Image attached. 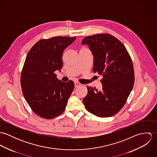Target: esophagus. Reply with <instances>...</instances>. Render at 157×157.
Returning <instances> with one entry per match:
<instances>
[{
	"mask_svg": "<svg viewBox=\"0 0 157 157\" xmlns=\"http://www.w3.org/2000/svg\"><path fill=\"white\" fill-rule=\"evenodd\" d=\"M74 83H75V88H77V87L81 86V85H82L81 83H80L78 82H75Z\"/></svg>",
	"mask_w": 157,
	"mask_h": 157,
	"instance_id": "1",
	"label": "esophagus"
}]
</instances>
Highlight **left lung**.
I'll use <instances>...</instances> for the list:
<instances>
[{
  "label": "left lung",
  "mask_w": 157,
  "mask_h": 157,
  "mask_svg": "<svg viewBox=\"0 0 157 157\" xmlns=\"http://www.w3.org/2000/svg\"><path fill=\"white\" fill-rule=\"evenodd\" d=\"M94 57V73L103 76L102 89L88 87L83 101L88 111L99 117H109L119 112L133 88L134 71L131 58L124 45L108 34L85 37Z\"/></svg>",
  "instance_id": "8db88e82"
}]
</instances>
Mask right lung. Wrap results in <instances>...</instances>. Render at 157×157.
I'll use <instances>...</instances> for the list:
<instances>
[{
	"mask_svg": "<svg viewBox=\"0 0 157 157\" xmlns=\"http://www.w3.org/2000/svg\"><path fill=\"white\" fill-rule=\"evenodd\" d=\"M76 37L42 39L29 51L21 83L23 96L36 114L52 119L62 113L74 88V83L58 80L54 72L63 67V52Z\"/></svg>",
	"mask_w": 157,
	"mask_h": 157,
	"instance_id": "obj_1",
	"label": "right lung"
}]
</instances>
